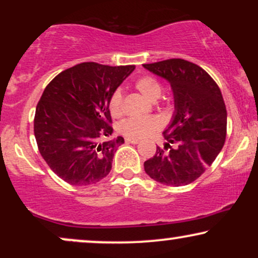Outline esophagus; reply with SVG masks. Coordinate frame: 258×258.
Here are the masks:
<instances>
[{"label":"esophagus","instance_id":"1","mask_svg":"<svg viewBox=\"0 0 258 258\" xmlns=\"http://www.w3.org/2000/svg\"><path fill=\"white\" fill-rule=\"evenodd\" d=\"M125 141H126V143H131V144H138L139 143V139H137V138H125Z\"/></svg>","mask_w":258,"mask_h":258}]
</instances>
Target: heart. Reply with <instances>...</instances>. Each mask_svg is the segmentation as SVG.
Listing matches in <instances>:
<instances>
[{
    "label": "heart",
    "mask_w": 258,
    "mask_h": 258,
    "mask_svg": "<svg viewBox=\"0 0 258 258\" xmlns=\"http://www.w3.org/2000/svg\"><path fill=\"white\" fill-rule=\"evenodd\" d=\"M136 88L149 100H156L161 96L162 86L153 76H142L136 81ZM109 112L112 117H120L122 115V94L116 90L111 94L108 103ZM159 120L154 116L141 117V119H126L121 121L117 126V131L128 138H142L149 136L158 130Z\"/></svg>",
    "instance_id": "b5f03b06"
}]
</instances>
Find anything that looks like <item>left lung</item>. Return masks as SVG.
Wrapping results in <instances>:
<instances>
[{
    "label": "left lung",
    "instance_id": "8db88e82",
    "mask_svg": "<svg viewBox=\"0 0 258 258\" xmlns=\"http://www.w3.org/2000/svg\"><path fill=\"white\" fill-rule=\"evenodd\" d=\"M170 82L174 98L172 121L158 147L144 162L150 178L165 185H186L205 172L217 158L227 136V110L221 90L199 65L184 59L143 64Z\"/></svg>",
    "mask_w": 258,
    "mask_h": 258
}]
</instances>
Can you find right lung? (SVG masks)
<instances>
[{
	"label": "right lung",
	"instance_id": "right-lung-1",
	"mask_svg": "<svg viewBox=\"0 0 258 258\" xmlns=\"http://www.w3.org/2000/svg\"><path fill=\"white\" fill-rule=\"evenodd\" d=\"M135 70L93 61L69 68L44 88L37 103L34 132L49 168L73 185H90L106 177L122 137L111 136L108 103Z\"/></svg>",
	"mask_w": 258,
	"mask_h": 258
}]
</instances>
